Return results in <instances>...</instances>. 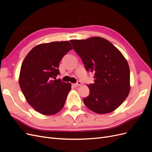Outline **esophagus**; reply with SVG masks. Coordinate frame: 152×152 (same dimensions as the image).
Returning <instances> with one entry per match:
<instances>
[{"mask_svg": "<svg viewBox=\"0 0 152 152\" xmlns=\"http://www.w3.org/2000/svg\"><path fill=\"white\" fill-rule=\"evenodd\" d=\"M75 86H81L82 85V84H81V83L80 82V81H77L76 84H74Z\"/></svg>", "mask_w": 152, "mask_h": 152, "instance_id": "obj_1", "label": "esophagus"}]
</instances>
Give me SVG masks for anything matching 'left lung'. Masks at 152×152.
I'll list each match as a JSON object with an SVG mask.
<instances>
[{"mask_svg":"<svg viewBox=\"0 0 152 152\" xmlns=\"http://www.w3.org/2000/svg\"><path fill=\"white\" fill-rule=\"evenodd\" d=\"M70 42L86 69L94 73V83L88 84L90 94L83 99L86 106L99 114L114 111L126 99L130 89L126 59L115 46L101 37Z\"/></svg>","mask_w":152,"mask_h":152,"instance_id":"8db88e82","label":"left lung"}]
</instances>
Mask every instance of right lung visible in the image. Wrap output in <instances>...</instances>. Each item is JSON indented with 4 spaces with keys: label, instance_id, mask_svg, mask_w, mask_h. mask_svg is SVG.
Masks as SVG:
<instances>
[{
    "label": "right lung",
    "instance_id": "1",
    "mask_svg": "<svg viewBox=\"0 0 152 152\" xmlns=\"http://www.w3.org/2000/svg\"><path fill=\"white\" fill-rule=\"evenodd\" d=\"M72 49L68 41L38 45L25 58L19 84L28 103L46 115H54L64 107L71 84L56 80L59 63Z\"/></svg>",
    "mask_w": 152,
    "mask_h": 152
}]
</instances>
